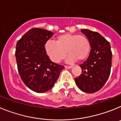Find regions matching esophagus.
<instances>
[{
	"label": "esophagus",
	"mask_w": 121,
	"mask_h": 121,
	"mask_svg": "<svg viewBox=\"0 0 121 121\" xmlns=\"http://www.w3.org/2000/svg\"><path fill=\"white\" fill-rule=\"evenodd\" d=\"M65 68H69V69H70V68H72V66H68V65H65Z\"/></svg>",
	"instance_id": "1"
}]
</instances>
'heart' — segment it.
I'll return each mask as SVG.
<instances>
[{
    "label": "heart",
    "mask_w": 121,
    "mask_h": 121,
    "mask_svg": "<svg viewBox=\"0 0 121 121\" xmlns=\"http://www.w3.org/2000/svg\"><path fill=\"white\" fill-rule=\"evenodd\" d=\"M45 50L50 59L56 63L60 62L68 54L69 62L78 59L83 61L89 56L91 45L88 37L84 35L65 33L56 38V42L49 40L45 44Z\"/></svg>",
    "instance_id": "1"
}]
</instances>
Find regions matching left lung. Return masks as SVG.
Returning <instances> with one entry per match:
<instances>
[{
    "instance_id": "8db88e82",
    "label": "left lung",
    "mask_w": 121,
    "mask_h": 121,
    "mask_svg": "<svg viewBox=\"0 0 121 121\" xmlns=\"http://www.w3.org/2000/svg\"><path fill=\"white\" fill-rule=\"evenodd\" d=\"M81 32L89 39L91 51L87 59L79 65L82 73L74 80L82 91L93 93L102 88L110 76L112 52L109 42L99 33L87 29Z\"/></svg>"
}]
</instances>
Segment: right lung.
Returning a JSON list of instances; mask_svg holds the SVG:
<instances>
[{"mask_svg": "<svg viewBox=\"0 0 121 121\" xmlns=\"http://www.w3.org/2000/svg\"><path fill=\"white\" fill-rule=\"evenodd\" d=\"M53 35L50 31L35 28L17 42L15 56L19 75L25 85L37 93L51 89L64 68L51 61L45 50Z\"/></svg>", "mask_w": 121, "mask_h": 121, "instance_id": "obj_1", "label": "right lung"}]
</instances>
